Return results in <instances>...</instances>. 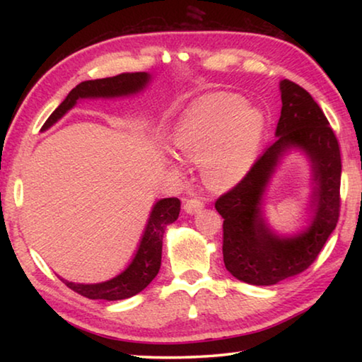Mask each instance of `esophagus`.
<instances>
[{"mask_svg":"<svg viewBox=\"0 0 362 362\" xmlns=\"http://www.w3.org/2000/svg\"><path fill=\"white\" fill-rule=\"evenodd\" d=\"M203 207H204V203L198 198L185 199V204H183V209H185L187 214H196L203 209Z\"/></svg>","mask_w":362,"mask_h":362,"instance_id":"obj_1","label":"esophagus"}]
</instances>
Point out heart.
I'll use <instances>...</instances> for the list:
<instances>
[{
  "instance_id": "1",
  "label": "heart",
  "mask_w": 362,
  "mask_h": 362,
  "mask_svg": "<svg viewBox=\"0 0 362 362\" xmlns=\"http://www.w3.org/2000/svg\"><path fill=\"white\" fill-rule=\"evenodd\" d=\"M263 127L259 108L246 105L240 95L216 93L188 110L173 134V145L183 161L201 163L207 187L223 192L238 185L252 168ZM166 164L173 173H182L175 159H166Z\"/></svg>"
}]
</instances>
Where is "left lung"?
<instances>
[{"label": "left lung", "mask_w": 362, "mask_h": 362, "mask_svg": "<svg viewBox=\"0 0 362 362\" xmlns=\"http://www.w3.org/2000/svg\"><path fill=\"white\" fill-rule=\"evenodd\" d=\"M279 90L283 107L276 140L247 175L216 203L223 217L225 268L252 286H273L305 272L335 230L340 211L341 159L332 127L313 97L298 84L283 79ZM291 151H302L310 161L309 220L298 233L279 235L264 217L266 193Z\"/></svg>", "instance_id": "obj_1"}]
</instances>
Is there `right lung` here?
I'll list each match as a JSON object with an SVG mask.
<instances>
[{
    "label": "right lung",
    "mask_w": 362,
    "mask_h": 362,
    "mask_svg": "<svg viewBox=\"0 0 362 362\" xmlns=\"http://www.w3.org/2000/svg\"><path fill=\"white\" fill-rule=\"evenodd\" d=\"M151 81V75L146 71L139 73H121L118 76L90 79L79 83L65 100L54 110L41 131H47L56 124L62 116L83 99H118V97L136 95L146 88ZM180 201L177 198L158 199L151 207V212L146 220L145 230L140 238L136 254L132 260L119 274L115 278L95 284H79L60 278L71 291L81 293L83 297L93 300H124L136 293L142 292L153 279L156 278L161 267L163 254V236L168 225L174 223L179 218Z\"/></svg>",
    "instance_id": "1"
}]
</instances>
